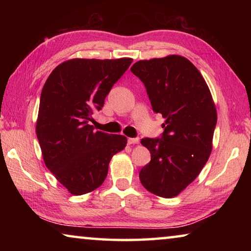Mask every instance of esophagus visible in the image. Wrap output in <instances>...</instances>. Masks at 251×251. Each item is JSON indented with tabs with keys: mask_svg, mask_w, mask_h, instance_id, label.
I'll list each match as a JSON object with an SVG mask.
<instances>
[{
	"mask_svg": "<svg viewBox=\"0 0 251 251\" xmlns=\"http://www.w3.org/2000/svg\"><path fill=\"white\" fill-rule=\"evenodd\" d=\"M139 139L138 138H128L127 139V143L129 144V145H131V144H138Z\"/></svg>",
	"mask_w": 251,
	"mask_h": 251,
	"instance_id": "obj_1",
	"label": "esophagus"
}]
</instances>
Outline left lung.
Returning a JSON list of instances; mask_svg holds the SVG:
<instances>
[{
    "mask_svg": "<svg viewBox=\"0 0 251 251\" xmlns=\"http://www.w3.org/2000/svg\"><path fill=\"white\" fill-rule=\"evenodd\" d=\"M130 71L145 85L152 110L166 120L159 138L142 139L151 158L139 179L151 194L175 197L196 179L211 152L217 112L210 91L179 55L138 61Z\"/></svg>",
    "mask_w": 251,
    "mask_h": 251,
    "instance_id": "obj_1",
    "label": "left lung"
}]
</instances>
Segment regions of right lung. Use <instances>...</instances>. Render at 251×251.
<instances>
[{
  "label": "right lung",
  "mask_w": 251,
  "mask_h": 251,
  "mask_svg": "<svg viewBox=\"0 0 251 251\" xmlns=\"http://www.w3.org/2000/svg\"><path fill=\"white\" fill-rule=\"evenodd\" d=\"M131 62L70 59L55 67L42 90L36 136L44 163L76 196L99 188L113 155L126 146L125 136L95 131L90 121Z\"/></svg>",
  "instance_id": "1"
}]
</instances>
